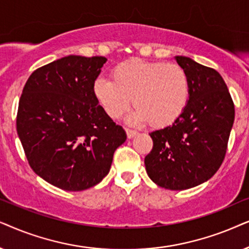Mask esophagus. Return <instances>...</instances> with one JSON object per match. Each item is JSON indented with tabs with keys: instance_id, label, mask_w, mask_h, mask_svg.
Instances as JSON below:
<instances>
[{
	"instance_id": "esophagus-1",
	"label": "esophagus",
	"mask_w": 249,
	"mask_h": 249,
	"mask_svg": "<svg viewBox=\"0 0 249 249\" xmlns=\"http://www.w3.org/2000/svg\"><path fill=\"white\" fill-rule=\"evenodd\" d=\"M126 134H127V138L128 139H132V138H134L135 135H138V132L135 131V130H131V128H127Z\"/></svg>"
}]
</instances>
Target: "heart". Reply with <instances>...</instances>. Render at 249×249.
<instances>
[{"instance_id":"b5f03b06","label":"heart","mask_w":249,"mask_h":249,"mask_svg":"<svg viewBox=\"0 0 249 249\" xmlns=\"http://www.w3.org/2000/svg\"><path fill=\"white\" fill-rule=\"evenodd\" d=\"M94 97L109 117L117 119L130 108L133 123L163 127L183 114L190 98V79L181 66L133 59L112 69V79L99 77Z\"/></svg>"}]
</instances>
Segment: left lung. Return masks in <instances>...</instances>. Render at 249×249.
<instances>
[{
	"label": "left lung",
	"instance_id": "1",
	"mask_svg": "<svg viewBox=\"0 0 249 249\" xmlns=\"http://www.w3.org/2000/svg\"><path fill=\"white\" fill-rule=\"evenodd\" d=\"M188 72L190 98L172 125L151 132L154 147L144 158L148 177L159 187L185 190L213 177L227 152L234 106L222 76L191 58L178 55Z\"/></svg>",
	"mask_w": 249,
	"mask_h": 249
}]
</instances>
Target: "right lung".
Listing matches in <instances>:
<instances>
[{
    "mask_svg": "<svg viewBox=\"0 0 249 249\" xmlns=\"http://www.w3.org/2000/svg\"><path fill=\"white\" fill-rule=\"evenodd\" d=\"M105 57L68 55L36 69L19 100L17 132L33 171L67 191L94 187L126 140L93 93Z\"/></svg>",
    "mask_w": 249,
    "mask_h": 249,
    "instance_id": "obj_1",
    "label": "right lung"
}]
</instances>
